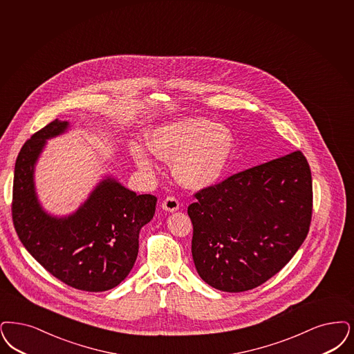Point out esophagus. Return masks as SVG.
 Masks as SVG:
<instances>
[{"label":"esophagus","instance_id":"esophagus-1","mask_svg":"<svg viewBox=\"0 0 354 354\" xmlns=\"http://www.w3.org/2000/svg\"><path fill=\"white\" fill-rule=\"evenodd\" d=\"M162 207H163V209H166L169 212H175L179 209V200L175 196H167L163 200Z\"/></svg>","mask_w":354,"mask_h":354}]
</instances>
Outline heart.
<instances>
[{
  "instance_id": "b5f03b06",
  "label": "heart",
  "mask_w": 354,
  "mask_h": 354,
  "mask_svg": "<svg viewBox=\"0 0 354 354\" xmlns=\"http://www.w3.org/2000/svg\"><path fill=\"white\" fill-rule=\"evenodd\" d=\"M149 147L159 158L174 160V172L180 183L189 188H204L224 174L234 141L227 127L194 117L151 130ZM131 154L141 170L154 172L156 162L147 149L134 145Z\"/></svg>"
}]
</instances>
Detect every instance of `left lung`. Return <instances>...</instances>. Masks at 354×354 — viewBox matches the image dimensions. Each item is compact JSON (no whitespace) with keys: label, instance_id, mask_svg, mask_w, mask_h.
I'll return each mask as SVG.
<instances>
[{"label":"left lung","instance_id":"obj_1","mask_svg":"<svg viewBox=\"0 0 354 354\" xmlns=\"http://www.w3.org/2000/svg\"><path fill=\"white\" fill-rule=\"evenodd\" d=\"M194 196L188 216L195 268L204 282L227 292L269 281L297 253L311 225V169L299 150Z\"/></svg>","mask_w":354,"mask_h":354}]
</instances>
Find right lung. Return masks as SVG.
Returning <instances> with one entry per match:
<instances>
[{
  "label": "right lung",
  "instance_id": "1",
  "mask_svg": "<svg viewBox=\"0 0 354 354\" xmlns=\"http://www.w3.org/2000/svg\"><path fill=\"white\" fill-rule=\"evenodd\" d=\"M67 127L54 120L22 146L15 160L13 224L26 250L51 275L76 290L101 292L118 286L133 269L140 230L153 218L158 198L105 179L70 217L43 212L34 192V163L46 140Z\"/></svg>",
  "mask_w": 354,
  "mask_h": 354
}]
</instances>
